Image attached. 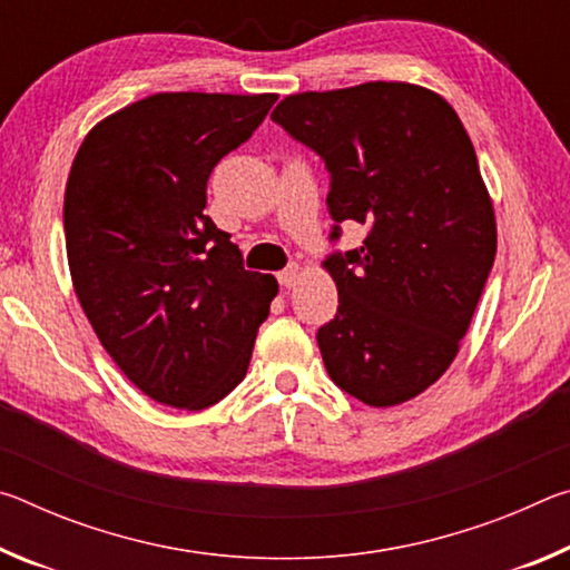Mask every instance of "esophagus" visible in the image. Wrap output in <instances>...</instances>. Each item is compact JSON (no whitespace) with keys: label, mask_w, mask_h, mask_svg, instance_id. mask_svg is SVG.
Here are the masks:
<instances>
[{"label":"esophagus","mask_w":570,"mask_h":570,"mask_svg":"<svg viewBox=\"0 0 570 570\" xmlns=\"http://www.w3.org/2000/svg\"><path fill=\"white\" fill-rule=\"evenodd\" d=\"M298 278H302V266L292 264V266H286L282 274H278V284L286 286V288H292V286L298 284Z\"/></svg>","instance_id":"1"}]
</instances>
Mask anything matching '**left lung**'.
Wrapping results in <instances>:
<instances>
[{
  "label": "left lung",
  "instance_id": "left-lung-1",
  "mask_svg": "<svg viewBox=\"0 0 570 570\" xmlns=\"http://www.w3.org/2000/svg\"><path fill=\"white\" fill-rule=\"evenodd\" d=\"M272 120L324 158L336 224L370 228L360 248L322 262L340 292L316 334L326 372L370 407L417 397L458 356L495 262V210L468 130L442 95L380 80L286 95Z\"/></svg>",
  "mask_w": 570,
  "mask_h": 570
}]
</instances>
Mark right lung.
Instances as JSON below:
<instances>
[{
	"label": "right lung",
	"mask_w": 570,
	"mask_h": 570,
	"mask_svg": "<svg viewBox=\"0 0 570 570\" xmlns=\"http://www.w3.org/2000/svg\"><path fill=\"white\" fill-rule=\"evenodd\" d=\"M276 98L150 95L95 125L67 176L77 302L125 377L168 407L206 410L246 377L278 292L204 214L210 170Z\"/></svg>",
	"instance_id": "obj_1"
}]
</instances>
